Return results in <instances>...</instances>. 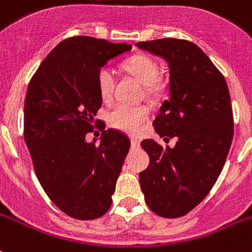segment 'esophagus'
Here are the masks:
<instances>
[{"instance_id":"obj_1","label":"esophagus","mask_w":252,"mask_h":252,"mask_svg":"<svg viewBox=\"0 0 252 252\" xmlns=\"http://www.w3.org/2000/svg\"><path fill=\"white\" fill-rule=\"evenodd\" d=\"M130 146H132V149H138V147H140V141L132 138V140H130Z\"/></svg>"}]
</instances>
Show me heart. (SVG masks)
Returning <instances> with one entry per match:
<instances>
[{"label": "heart", "instance_id": "b5f03b06", "mask_svg": "<svg viewBox=\"0 0 252 252\" xmlns=\"http://www.w3.org/2000/svg\"><path fill=\"white\" fill-rule=\"evenodd\" d=\"M124 68L144 84V92L149 98H158L165 92L167 83L158 73V62L147 54H136L124 62ZM97 87L102 101H111L115 73L110 67L103 66L97 72ZM150 111L145 105H119L108 114V124L128 134H137L149 119Z\"/></svg>", "mask_w": 252, "mask_h": 252}]
</instances>
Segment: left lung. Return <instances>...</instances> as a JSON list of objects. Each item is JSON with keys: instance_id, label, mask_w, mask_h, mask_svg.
<instances>
[{"instance_id": "obj_1", "label": "left lung", "mask_w": 252, "mask_h": 252, "mask_svg": "<svg viewBox=\"0 0 252 252\" xmlns=\"http://www.w3.org/2000/svg\"><path fill=\"white\" fill-rule=\"evenodd\" d=\"M136 45L168 62L171 95L153 124L160 137L177 138L173 149L153 140L141 142L150 157L140 173L141 190L151 211L181 218L206 198L225 164L234 130L228 85L190 41L160 38Z\"/></svg>"}]
</instances>
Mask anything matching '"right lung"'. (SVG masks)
<instances>
[{
    "mask_svg": "<svg viewBox=\"0 0 252 252\" xmlns=\"http://www.w3.org/2000/svg\"><path fill=\"white\" fill-rule=\"evenodd\" d=\"M132 45L89 36L59 42L31 79L24 102V141L36 176L53 203L77 220L101 218L130 147L115 129L88 144L102 106L97 72Z\"/></svg>",
    "mask_w": 252,
    "mask_h": 252,
    "instance_id": "obj_1",
    "label": "right lung"
}]
</instances>
